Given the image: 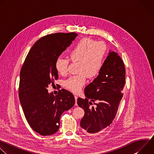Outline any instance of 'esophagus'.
<instances>
[{
  "label": "esophagus",
  "mask_w": 154,
  "mask_h": 154,
  "mask_svg": "<svg viewBox=\"0 0 154 154\" xmlns=\"http://www.w3.org/2000/svg\"><path fill=\"white\" fill-rule=\"evenodd\" d=\"M74 97H75V105H77V100L78 96H76V95H75V96H74Z\"/></svg>",
  "instance_id": "1"
}]
</instances>
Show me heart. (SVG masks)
I'll return each instance as SVG.
<instances>
[{
    "mask_svg": "<svg viewBox=\"0 0 154 154\" xmlns=\"http://www.w3.org/2000/svg\"><path fill=\"white\" fill-rule=\"evenodd\" d=\"M107 53V46L103 42L90 38H83L75 43L68 52L69 58L58 57L55 63L57 71L62 75L68 74L69 60L78 63V74L65 80V88L79 93L86 83V77L93 79L101 71Z\"/></svg>",
    "mask_w": 154,
    "mask_h": 154,
    "instance_id": "heart-1",
    "label": "heart"
}]
</instances>
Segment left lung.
Masks as SVG:
<instances>
[{
    "label": "left lung",
    "instance_id": "left-lung-1",
    "mask_svg": "<svg viewBox=\"0 0 154 154\" xmlns=\"http://www.w3.org/2000/svg\"><path fill=\"white\" fill-rule=\"evenodd\" d=\"M125 83L123 61L115 52H109L98 76L85 88V99L79 97L77 104L85 110L80 126L86 134H93L109 126L117 113ZM91 102H89V100ZM97 103L95 107L92 102Z\"/></svg>",
    "mask_w": 154,
    "mask_h": 154
}]
</instances>
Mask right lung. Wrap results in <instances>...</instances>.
Masks as SVG:
<instances>
[{"instance_id": "add662e5", "label": "right lung", "mask_w": 154, "mask_h": 154, "mask_svg": "<svg viewBox=\"0 0 154 154\" xmlns=\"http://www.w3.org/2000/svg\"><path fill=\"white\" fill-rule=\"evenodd\" d=\"M77 34L57 33L38 40L27 54L20 72L19 98L25 117L36 133L42 136L55 134L63 113L75 103L74 95L62 89L54 96L48 88L58 79L57 58L71 45Z\"/></svg>"}]
</instances>
